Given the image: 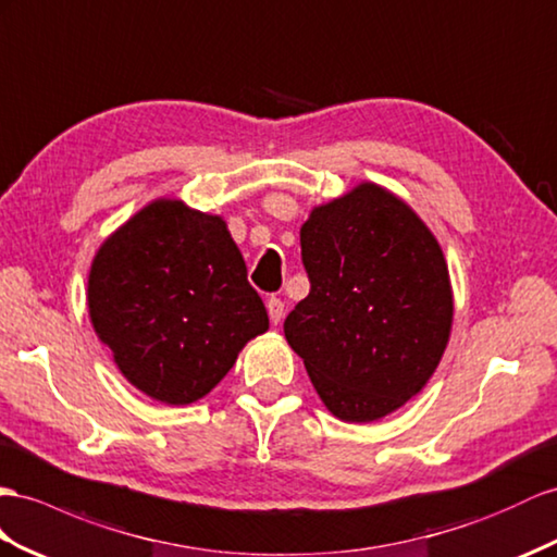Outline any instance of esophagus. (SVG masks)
<instances>
[{"label":"esophagus","mask_w":557,"mask_h":557,"mask_svg":"<svg viewBox=\"0 0 557 557\" xmlns=\"http://www.w3.org/2000/svg\"><path fill=\"white\" fill-rule=\"evenodd\" d=\"M265 306H268V315H270V322H273V324H280V322H282V315H284V304L280 301V298L270 296Z\"/></svg>","instance_id":"34e87169"}]
</instances>
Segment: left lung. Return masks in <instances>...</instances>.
<instances>
[{
  "instance_id": "8db88e82",
  "label": "left lung",
  "mask_w": 557,
  "mask_h": 557,
  "mask_svg": "<svg viewBox=\"0 0 557 557\" xmlns=\"http://www.w3.org/2000/svg\"><path fill=\"white\" fill-rule=\"evenodd\" d=\"M310 294L284 320L320 400L348 423L419 395L449 344L454 292L440 242L403 197L362 181L301 225Z\"/></svg>"
}]
</instances>
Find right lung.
I'll list each match as a JSON object with an SVG mask.
<instances>
[{
    "mask_svg": "<svg viewBox=\"0 0 557 557\" xmlns=\"http://www.w3.org/2000/svg\"><path fill=\"white\" fill-rule=\"evenodd\" d=\"M87 306L122 376L171 407L202 400L270 324L223 216L176 197L152 199L103 239Z\"/></svg>",
    "mask_w": 557,
    "mask_h": 557,
    "instance_id": "obj_1",
    "label": "right lung"
}]
</instances>
